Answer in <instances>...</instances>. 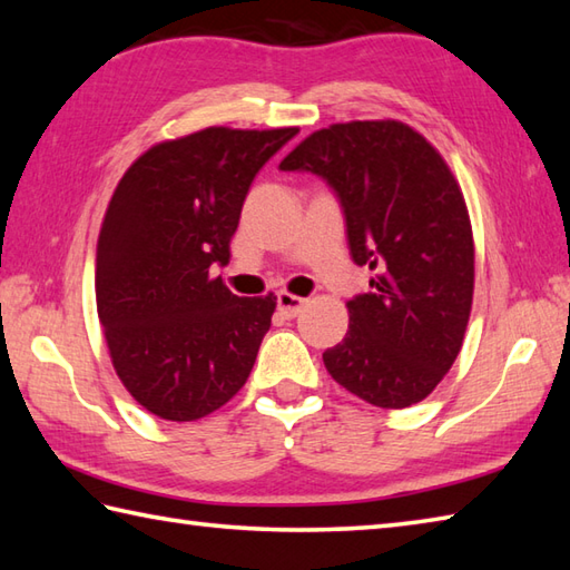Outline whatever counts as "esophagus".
<instances>
[{
	"instance_id": "1",
	"label": "esophagus",
	"mask_w": 570,
	"mask_h": 570,
	"mask_svg": "<svg viewBox=\"0 0 570 570\" xmlns=\"http://www.w3.org/2000/svg\"><path fill=\"white\" fill-rule=\"evenodd\" d=\"M276 306H278V311H282V316H286V318H296L298 313H301V308L306 306V298L294 296V294H288V292H278V296H276Z\"/></svg>"
}]
</instances>
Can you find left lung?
<instances>
[{"instance_id": "1", "label": "left lung", "mask_w": 570, "mask_h": 570, "mask_svg": "<svg viewBox=\"0 0 570 570\" xmlns=\"http://www.w3.org/2000/svg\"><path fill=\"white\" fill-rule=\"evenodd\" d=\"M278 168L328 180L353 262L377 272L347 301L325 370L372 406L426 399L463 347L475 288L468 205L443 156L404 122L365 119L313 131Z\"/></svg>"}]
</instances>
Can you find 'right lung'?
<instances>
[{
    "label": "right lung",
    "mask_w": 570,
    "mask_h": 570,
    "mask_svg": "<svg viewBox=\"0 0 570 570\" xmlns=\"http://www.w3.org/2000/svg\"><path fill=\"white\" fill-rule=\"evenodd\" d=\"M296 127H208L154 144L112 193L95 296L117 377L149 414L196 421L227 404L257 360L276 296H235L213 264L254 176Z\"/></svg>",
    "instance_id": "obj_1"
}]
</instances>
